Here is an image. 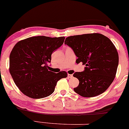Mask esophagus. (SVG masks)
<instances>
[{
    "instance_id": "esophagus-1",
    "label": "esophagus",
    "mask_w": 129,
    "mask_h": 129,
    "mask_svg": "<svg viewBox=\"0 0 129 129\" xmlns=\"http://www.w3.org/2000/svg\"><path fill=\"white\" fill-rule=\"evenodd\" d=\"M68 77H69V78H72V77H73V76L72 74H68Z\"/></svg>"
}]
</instances>
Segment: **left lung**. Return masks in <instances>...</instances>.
Returning a JSON list of instances; mask_svg holds the SVG:
<instances>
[{"label":"left lung","mask_w":129,"mask_h":129,"mask_svg":"<svg viewBox=\"0 0 129 129\" xmlns=\"http://www.w3.org/2000/svg\"><path fill=\"white\" fill-rule=\"evenodd\" d=\"M64 43L73 50L78 58L76 63L86 66L84 71L73 74L79 81L74 91L84 97L105 92L114 81L118 66V53L112 42L102 34L93 33L69 37Z\"/></svg>","instance_id":"obj_1"}]
</instances>
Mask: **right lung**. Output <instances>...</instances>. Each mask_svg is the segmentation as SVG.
<instances>
[{
  "mask_svg": "<svg viewBox=\"0 0 129 129\" xmlns=\"http://www.w3.org/2000/svg\"><path fill=\"white\" fill-rule=\"evenodd\" d=\"M65 37L45 36L29 37L18 41L10 56V72L14 82L24 95L32 99H42L55 91L57 82L67 77L61 71H49L53 51L63 44Z\"/></svg>",
  "mask_w": 129,
  "mask_h": 129,
  "instance_id": "obj_1",
  "label": "right lung"
}]
</instances>
